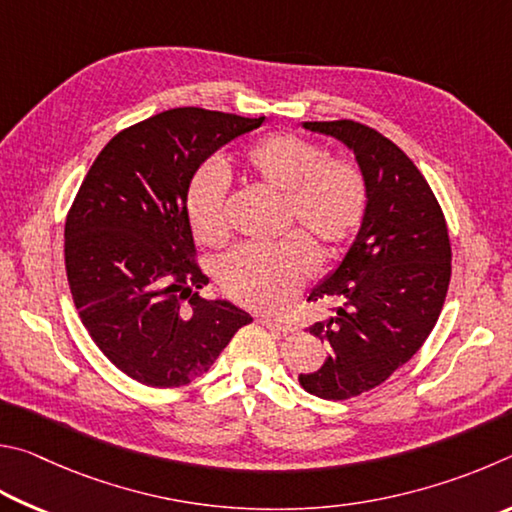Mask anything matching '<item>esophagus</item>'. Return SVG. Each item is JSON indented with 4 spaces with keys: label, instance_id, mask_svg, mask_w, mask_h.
I'll list each match as a JSON object with an SVG mask.
<instances>
[{
    "label": "esophagus",
    "instance_id": "obj_1",
    "mask_svg": "<svg viewBox=\"0 0 512 512\" xmlns=\"http://www.w3.org/2000/svg\"><path fill=\"white\" fill-rule=\"evenodd\" d=\"M261 321H263V326L272 328V330H279V333H283V335L294 333V326L288 324V321H276V319H272V317H263Z\"/></svg>",
    "mask_w": 512,
    "mask_h": 512
}]
</instances>
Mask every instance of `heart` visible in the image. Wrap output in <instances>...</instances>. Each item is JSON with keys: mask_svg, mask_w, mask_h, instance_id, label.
Wrapping results in <instances>:
<instances>
[{"mask_svg": "<svg viewBox=\"0 0 512 512\" xmlns=\"http://www.w3.org/2000/svg\"><path fill=\"white\" fill-rule=\"evenodd\" d=\"M245 168L272 191L285 195V218L301 227L321 249H337L351 240L364 220L366 184L360 170L330 159L324 148L290 132H276L251 143ZM227 173L215 161L195 170L186 191V213L204 245L227 238ZM315 267V251L301 236L276 245H240L220 261L222 288L233 299L261 310H283L301 281Z\"/></svg>", "mask_w": 512, "mask_h": 512, "instance_id": "b5f03b06", "label": "heart"}]
</instances>
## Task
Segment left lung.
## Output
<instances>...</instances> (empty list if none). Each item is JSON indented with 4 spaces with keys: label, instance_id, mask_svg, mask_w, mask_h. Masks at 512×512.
<instances>
[{
    "label": "left lung",
    "instance_id": "left-lung-1",
    "mask_svg": "<svg viewBox=\"0 0 512 512\" xmlns=\"http://www.w3.org/2000/svg\"><path fill=\"white\" fill-rule=\"evenodd\" d=\"M353 152L366 184L364 220L351 247L308 301H339L310 326L326 362L299 382L324 400L378 387L425 344L441 315L452 274L447 224L432 188L396 143L355 121H306Z\"/></svg>",
    "mask_w": 512,
    "mask_h": 512
}]
</instances>
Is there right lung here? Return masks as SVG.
Masks as SVG:
<instances>
[{"label":"right lung","instance_id":"add662e5","mask_svg":"<svg viewBox=\"0 0 512 512\" xmlns=\"http://www.w3.org/2000/svg\"><path fill=\"white\" fill-rule=\"evenodd\" d=\"M261 119L175 107L116 134L98 152L65 224V267L80 321L128 378L182 387L211 369L251 315L202 299L191 258L188 182L215 150Z\"/></svg>","mask_w":512,"mask_h":512}]
</instances>
